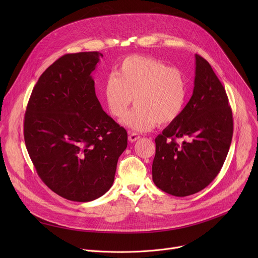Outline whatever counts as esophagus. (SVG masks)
I'll return each instance as SVG.
<instances>
[{
  "instance_id": "esophagus-1",
  "label": "esophagus",
  "mask_w": 258,
  "mask_h": 258,
  "mask_svg": "<svg viewBox=\"0 0 258 258\" xmlns=\"http://www.w3.org/2000/svg\"><path fill=\"white\" fill-rule=\"evenodd\" d=\"M140 138V135L137 133H130V136H128V140L131 142H135L137 141Z\"/></svg>"
}]
</instances>
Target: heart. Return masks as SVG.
Masks as SVG:
<instances>
[{"mask_svg":"<svg viewBox=\"0 0 258 258\" xmlns=\"http://www.w3.org/2000/svg\"><path fill=\"white\" fill-rule=\"evenodd\" d=\"M108 113L123 118L135 98L136 105L123 123L135 131L147 132L168 125L182 115L187 100V81L178 68L159 59L131 55L122 60L103 84Z\"/></svg>","mask_w":258,"mask_h":258,"instance_id":"b5f03b06","label":"heart"}]
</instances>
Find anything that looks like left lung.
I'll use <instances>...</instances> for the list:
<instances>
[{"label": "left lung", "instance_id": "8db88e82", "mask_svg": "<svg viewBox=\"0 0 258 258\" xmlns=\"http://www.w3.org/2000/svg\"><path fill=\"white\" fill-rule=\"evenodd\" d=\"M232 135V111L225 88L209 62L196 54L192 96L180 118L155 139L154 183L174 197L201 191L219 174Z\"/></svg>", "mask_w": 258, "mask_h": 258}]
</instances>
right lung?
<instances>
[{
	"label": "right lung",
	"instance_id": "obj_1",
	"mask_svg": "<svg viewBox=\"0 0 258 258\" xmlns=\"http://www.w3.org/2000/svg\"><path fill=\"white\" fill-rule=\"evenodd\" d=\"M97 51L64 54L40 75L27 104L24 139L37 174L58 196L90 202L113 185L127 133L101 107L91 73Z\"/></svg>",
	"mask_w": 258,
	"mask_h": 258
}]
</instances>
